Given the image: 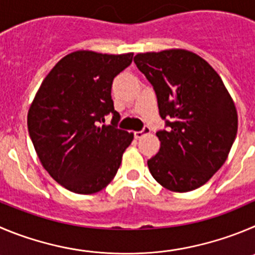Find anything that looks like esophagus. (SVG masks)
Segmentation results:
<instances>
[{"mask_svg": "<svg viewBox=\"0 0 255 255\" xmlns=\"http://www.w3.org/2000/svg\"><path fill=\"white\" fill-rule=\"evenodd\" d=\"M149 130H151V129H149V127H147V126L142 130H135V132H134V138H141V137H143L144 134L149 133Z\"/></svg>", "mask_w": 255, "mask_h": 255, "instance_id": "esophagus-1", "label": "esophagus"}]
</instances>
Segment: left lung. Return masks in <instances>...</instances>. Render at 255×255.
Here are the masks:
<instances>
[{
	"mask_svg": "<svg viewBox=\"0 0 255 255\" xmlns=\"http://www.w3.org/2000/svg\"><path fill=\"white\" fill-rule=\"evenodd\" d=\"M134 63L153 87L167 129L160 151L147 161L165 189L187 192L203 186L227 161L238 130L235 104L208 61L184 49L141 52Z\"/></svg>",
	"mask_w": 255,
	"mask_h": 255,
	"instance_id": "obj_1",
	"label": "left lung"
}]
</instances>
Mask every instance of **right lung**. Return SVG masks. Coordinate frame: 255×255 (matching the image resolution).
Listing matches in <instances>:
<instances>
[{
    "label": "right lung",
    "mask_w": 255,
    "mask_h": 255,
    "mask_svg": "<svg viewBox=\"0 0 255 255\" xmlns=\"http://www.w3.org/2000/svg\"><path fill=\"white\" fill-rule=\"evenodd\" d=\"M133 59L79 50L64 56L40 85L27 114L39 160L58 184L75 194L103 190L116 176L133 133L117 128L112 83ZM114 114L111 125L104 117Z\"/></svg>",
    "instance_id": "add662e5"
}]
</instances>
